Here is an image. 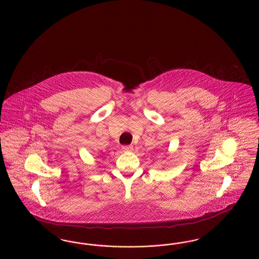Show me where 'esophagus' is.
Instances as JSON below:
<instances>
[{"label": "esophagus", "mask_w": 259, "mask_h": 259, "mask_svg": "<svg viewBox=\"0 0 259 259\" xmlns=\"http://www.w3.org/2000/svg\"><path fill=\"white\" fill-rule=\"evenodd\" d=\"M122 150H123L124 152H129V151L133 150V147L132 146H123L122 147Z\"/></svg>", "instance_id": "esophagus-1"}]
</instances>
